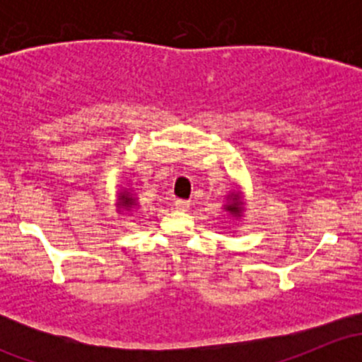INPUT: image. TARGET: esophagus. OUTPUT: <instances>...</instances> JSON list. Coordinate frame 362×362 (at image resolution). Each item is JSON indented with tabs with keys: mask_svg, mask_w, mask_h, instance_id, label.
Listing matches in <instances>:
<instances>
[{
	"mask_svg": "<svg viewBox=\"0 0 362 362\" xmlns=\"http://www.w3.org/2000/svg\"><path fill=\"white\" fill-rule=\"evenodd\" d=\"M189 202H185V199H177V202H175V208H177L178 211H187L189 210Z\"/></svg>",
	"mask_w": 362,
	"mask_h": 362,
	"instance_id": "obj_1",
	"label": "esophagus"
}]
</instances>
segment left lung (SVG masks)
Returning a JSON list of instances; mask_svg holds the SVG:
<instances>
[{
  "mask_svg": "<svg viewBox=\"0 0 362 362\" xmlns=\"http://www.w3.org/2000/svg\"><path fill=\"white\" fill-rule=\"evenodd\" d=\"M226 210L231 211L233 215H240L243 211V202H242V196H240V192H235V194L231 196V203L226 206Z\"/></svg>",
  "mask_w": 362,
  "mask_h": 362,
  "instance_id": "1",
  "label": "left lung"
}]
</instances>
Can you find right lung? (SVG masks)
<instances>
[{
    "mask_svg": "<svg viewBox=\"0 0 362 362\" xmlns=\"http://www.w3.org/2000/svg\"><path fill=\"white\" fill-rule=\"evenodd\" d=\"M134 204V199L131 198L127 192H120V198H119V208H131Z\"/></svg>",
    "mask_w": 362,
    "mask_h": 362,
    "instance_id": "add662e5",
    "label": "right lung"
}]
</instances>
